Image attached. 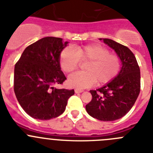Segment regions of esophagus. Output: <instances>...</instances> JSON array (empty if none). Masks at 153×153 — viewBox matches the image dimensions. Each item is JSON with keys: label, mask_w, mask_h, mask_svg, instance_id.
I'll use <instances>...</instances> for the list:
<instances>
[{"label": "esophagus", "mask_w": 153, "mask_h": 153, "mask_svg": "<svg viewBox=\"0 0 153 153\" xmlns=\"http://www.w3.org/2000/svg\"><path fill=\"white\" fill-rule=\"evenodd\" d=\"M83 91V90H82V89H75V93H82V92Z\"/></svg>", "instance_id": "obj_1"}]
</instances>
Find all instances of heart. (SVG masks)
Wrapping results in <instances>:
<instances>
[{
  "instance_id": "obj_1",
  "label": "heart",
  "mask_w": 153,
  "mask_h": 153,
  "mask_svg": "<svg viewBox=\"0 0 153 153\" xmlns=\"http://www.w3.org/2000/svg\"><path fill=\"white\" fill-rule=\"evenodd\" d=\"M80 62H86L83 66L85 71L71 74L67 80L70 86L77 89L87 88L94 83L106 84L118 75L121 67L120 57L100 44L67 47L60 53V65L63 72H74Z\"/></svg>"
}]
</instances>
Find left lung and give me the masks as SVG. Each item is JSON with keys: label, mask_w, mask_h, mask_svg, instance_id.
<instances>
[{"label": "left lung", "mask_w": 153, "mask_h": 153, "mask_svg": "<svg viewBox=\"0 0 153 153\" xmlns=\"http://www.w3.org/2000/svg\"><path fill=\"white\" fill-rule=\"evenodd\" d=\"M113 48L122 62L118 75L97 90H90L92 100L86 112L101 121H114L124 117L134 105L140 92V70L133 53L110 39L100 38Z\"/></svg>", "instance_id": "obj_1"}]
</instances>
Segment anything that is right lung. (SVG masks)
Masks as SVG:
<instances>
[{
    "label": "right lung",
    "instance_id": "1",
    "mask_svg": "<svg viewBox=\"0 0 153 153\" xmlns=\"http://www.w3.org/2000/svg\"><path fill=\"white\" fill-rule=\"evenodd\" d=\"M68 42L47 36L28 46L14 67L13 90L24 110L33 118L47 120L64 112L74 90L56 89L67 78L60 55Z\"/></svg>",
    "mask_w": 153,
    "mask_h": 153
}]
</instances>
